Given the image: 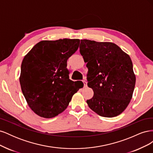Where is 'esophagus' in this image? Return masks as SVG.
I'll return each mask as SVG.
<instances>
[{
  "label": "esophagus",
  "instance_id": "1",
  "mask_svg": "<svg viewBox=\"0 0 153 153\" xmlns=\"http://www.w3.org/2000/svg\"><path fill=\"white\" fill-rule=\"evenodd\" d=\"M83 83H84V87H86L87 86V82H86L85 80H83Z\"/></svg>",
  "mask_w": 153,
  "mask_h": 153
}]
</instances>
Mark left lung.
Wrapping results in <instances>:
<instances>
[{"label":"left lung","mask_w":153,"mask_h":153,"mask_svg":"<svg viewBox=\"0 0 153 153\" xmlns=\"http://www.w3.org/2000/svg\"><path fill=\"white\" fill-rule=\"evenodd\" d=\"M80 52L89 69L87 85L94 91L88 106L100 116H117L127 108L135 89L130 57L115 43L89 39L81 40Z\"/></svg>","instance_id":"left-lung-1"}]
</instances>
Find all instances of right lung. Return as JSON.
Segmentation results:
<instances>
[{
    "instance_id": "obj_1",
    "label": "right lung",
    "mask_w": 153,
    "mask_h": 153,
    "mask_svg": "<svg viewBox=\"0 0 153 153\" xmlns=\"http://www.w3.org/2000/svg\"><path fill=\"white\" fill-rule=\"evenodd\" d=\"M78 39L43 40L25 55L20 83L27 103L43 118H52L67 108L74 94L84 87L69 78L67 60L78 50Z\"/></svg>"
}]
</instances>
